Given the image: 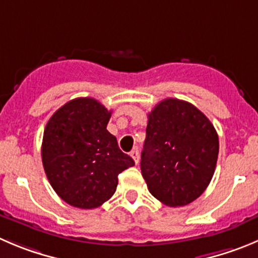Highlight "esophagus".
<instances>
[{"label":"esophagus","instance_id":"34e87169","mask_svg":"<svg viewBox=\"0 0 258 258\" xmlns=\"http://www.w3.org/2000/svg\"><path fill=\"white\" fill-rule=\"evenodd\" d=\"M131 156L132 158H133V161L136 162V163H139V151L137 148H134L133 151L131 152Z\"/></svg>","mask_w":258,"mask_h":258}]
</instances>
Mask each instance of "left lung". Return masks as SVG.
<instances>
[{"mask_svg": "<svg viewBox=\"0 0 258 258\" xmlns=\"http://www.w3.org/2000/svg\"><path fill=\"white\" fill-rule=\"evenodd\" d=\"M141 170L148 190L168 207H183L212 181L219 139L210 120L190 102L166 99L148 114Z\"/></svg>", "mask_w": 258, "mask_h": 258, "instance_id": "8db88e82", "label": "left lung"}]
</instances>
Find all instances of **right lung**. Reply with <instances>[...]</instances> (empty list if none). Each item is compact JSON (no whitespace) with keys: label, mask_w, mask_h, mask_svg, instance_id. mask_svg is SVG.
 Returning <instances> with one entry per match:
<instances>
[{"label":"right lung","mask_w":258,"mask_h":258,"mask_svg":"<svg viewBox=\"0 0 258 258\" xmlns=\"http://www.w3.org/2000/svg\"><path fill=\"white\" fill-rule=\"evenodd\" d=\"M111 111L97 100L80 97L51 115L44 129L41 159L53 190L67 204L94 209L109 200L117 175L134 161L107 132Z\"/></svg>","instance_id":"obj_1"}]
</instances>
